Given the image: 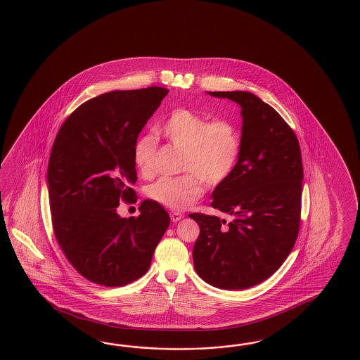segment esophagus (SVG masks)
<instances>
[{"instance_id":"1","label":"esophagus","mask_w":360,"mask_h":360,"mask_svg":"<svg viewBox=\"0 0 360 360\" xmlns=\"http://www.w3.org/2000/svg\"><path fill=\"white\" fill-rule=\"evenodd\" d=\"M170 219H172L173 223H176V221H179L181 219H184V214H181V212H176V211H172V212H170Z\"/></svg>"}]
</instances>
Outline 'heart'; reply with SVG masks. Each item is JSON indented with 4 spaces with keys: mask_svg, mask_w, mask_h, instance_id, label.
Wrapping results in <instances>:
<instances>
[{
    "mask_svg": "<svg viewBox=\"0 0 360 360\" xmlns=\"http://www.w3.org/2000/svg\"><path fill=\"white\" fill-rule=\"evenodd\" d=\"M158 135L181 149L178 176H162L148 188V196L173 211H184L205 194V182L211 187L224 184L234 172L241 152V137L232 120H210L194 110L179 107L155 126ZM158 141L146 134L137 137L134 161L140 173L153 174Z\"/></svg>",
    "mask_w": 360,
    "mask_h": 360,
    "instance_id": "heart-1",
    "label": "heart"
}]
</instances>
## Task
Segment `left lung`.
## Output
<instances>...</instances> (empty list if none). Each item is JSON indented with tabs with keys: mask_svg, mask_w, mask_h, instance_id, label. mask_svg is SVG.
<instances>
[{
	"mask_svg": "<svg viewBox=\"0 0 360 360\" xmlns=\"http://www.w3.org/2000/svg\"><path fill=\"white\" fill-rule=\"evenodd\" d=\"M208 93L241 106L243 136L234 172L216 186L211 203L233 220L188 214L200 228L193 250L195 271L217 288L245 290L270 278L296 243L302 150L291 127L261 98L249 91Z\"/></svg>",
	"mask_w": 360,
	"mask_h": 360,
	"instance_id": "8db88e82",
	"label": "left lung"
}]
</instances>
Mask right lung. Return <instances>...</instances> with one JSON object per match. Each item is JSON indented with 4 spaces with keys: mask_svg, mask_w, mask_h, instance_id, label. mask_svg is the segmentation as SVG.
<instances>
[{
    "mask_svg": "<svg viewBox=\"0 0 360 360\" xmlns=\"http://www.w3.org/2000/svg\"><path fill=\"white\" fill-rule=\"evenodd\" d=\"M169 90H115L78 106L60 127L49 155V208L61 252L85 279L122 287L149 269L170 217L150 199L140 214L117 212L136 203L134 146Z\"/></svg>",
    "mask_w": 360,
    "mask_h": 360,
    "instance_id": "add662e5",
    "label": "right lung"
}]
</instances>
